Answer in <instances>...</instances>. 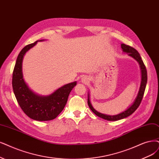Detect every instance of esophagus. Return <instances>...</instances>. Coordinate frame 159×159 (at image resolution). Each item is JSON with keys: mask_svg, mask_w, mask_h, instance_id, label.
Here are the masks:
<instances>
[{"mask_svg": "<svg viewBox=\"0 0 159 159\" xmlns=\"http://www.w3.org/2000/svg\"><path fill=\"white\" fill-rule=\"evenodd\" d=\"M81 81H82V83H87L90 81V78L88 77V76H83V77H82Z\"/></svg>", "mask_w": 159, "mask_h": 159, "instance_id": "34e87169", "label": "esophagus"}]
</instances>
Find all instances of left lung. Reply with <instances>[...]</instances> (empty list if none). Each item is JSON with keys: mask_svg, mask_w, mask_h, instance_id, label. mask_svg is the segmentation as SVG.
<instances>
[{"mask_svg": "<svg viewBox=\"0 0 159 159\" xmlns=\"http://www.w3.org/2000/svg\"><path fill=\"white\" fill-rule=\"evenodd\" d=\"M121 48L122 50V52L126 53L128 56L133 57L134 60H136L140 67L141 69V75H142V79H141V84L138 93V95L134 101L133 103L129 106V107L126 109L125 111H123V112L117 114L115 115H105L102 114L101 113L98 112L94 108L92 107V105L90 102V93H88V105L90 107V109L92 110V112L96 115L100 117L102 119H103L105 120H109V121H115V120H119L122 119H125L128 117V116L131 115L135 111H136L139 105L141 103V102L142 100V98L144 94V92L145 90V87L147 84V82H148V74H147V69L145 66V65L142 60V57H141L138 52L132 47L126 45L125 44H121Z\"/></svg>", "mask_w": 159, "mask_h": 159, "instance_id": "8db88e82", "label": "left lung"}]
</instances>
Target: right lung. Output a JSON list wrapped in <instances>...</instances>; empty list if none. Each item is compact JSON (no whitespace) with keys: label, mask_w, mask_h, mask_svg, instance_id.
Masks as SVG:
<instances>
[{"label":"right lung","mask_w":159,"mask_h":159,"mask_svg":"<svg viewBox=\"0 0 159 159\" xmlns=\"http://www.w3.org/2000/svg\"><path fill=\"white\" fill-rule=\"evenodd\" d=\"M37 40L23 48L17 57L12 75V87L14 95L20 107L29 118L39 121L54 119L63 111L70 91L76 84L73 82L59 88L51 94L40 96L29 89L23 79L22 62L25 53L36 45Z\"/></svg>","instance_id":"1"}]
</instances>
